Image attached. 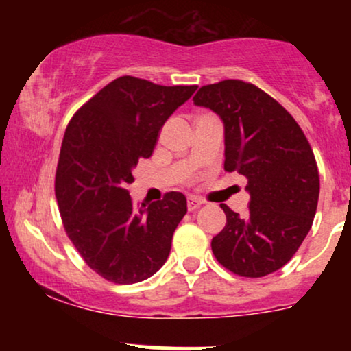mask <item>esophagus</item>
I'll return each mask as SVG.
<instances>
[{
    "label": "esophagus",
    "mask_w": 351,
    "mask_h": 351,
    "mask_svg": "<svg viewBox=\"0 0 351 351\" xmlns=\"http://www.w3.org/2000/svg\"><path fill=\"white\" fill-rule=\"evenodd\" d=\"M201 204H203V201L198 199V198H188V209L189 211H195V209H198Z\"/></svg>",
    "instance_id": "34e87169"
}]
</instances>
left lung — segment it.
Returning <instances> with one entry per match:
<instances>
[{"label": "left lung", "instance_id": "1", "mask_svg": "<svg viewBox=\"0 0 351 351\" xmlns=\"http://www.w3.org/2000/svg\"><path fill=\"white\" fill-rule=\"evenodd\" d=\"M224 125V170L247 178L249 211L226 204V226L213 237L217 263L243 277H264L292 259L312 228L320 180L308 140L271 95L243 80L203 86L193 97Z\"/></svg>", "mask_w": 351, "mask_h": 351}]
</instances>
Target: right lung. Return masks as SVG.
I'll return each mask as SVG.
<instances>
[{
	"label": "right lung",
	"instance_id": "add662e5",
	"mask_svg": "<svg viewBox=\"0 0 351 351\" xmlns=\"http://www.w3.org/2000/svg\"><path fill=\"white\" fill-rule=\"evenodd\" d=\"M196 88L123 75L67 125L56 171L60 217L88 267L114 284L142 282L167 263L186 198L171 191L134 206L127 186L138 160L152 155L160 128Z\"/></svg>",
	"mask_w": 351,
	"mask_h": 351
}]
</instances>
